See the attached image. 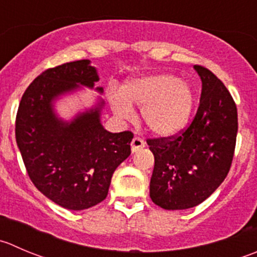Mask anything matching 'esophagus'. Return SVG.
<instances>
[{"mask_svg": "<svg viewBox=\"0 0 257 257\" xmlns=\"http://www.w3.org/2000/svg\"><path fill=\"white\" fill-rule=\"evenodd\" d=\"M146 146V142H144V139H142L141 137H134L133 141H132L131 143V147H132V152H137L139 151V149H142L143 147Z\"/></svg>", "mask_w": 257, "mask_h": 257, "instance_id": "obj_1", "label": "esophagus"}]
</instances>
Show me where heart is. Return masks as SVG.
Masks as SVG:
<instances>
[{
  "label": "heart",
  "mask_w": 257,
  "mask_h": 257,
  "mask_svg": "<svg viewBox=\"0 0 257 257\" xmlns=\"http://www.w3.org/2000/svg\"><path fill=\"white\" fill-rule=\"evenodd\" d=\"M108 99L114 114L121 119L133 115V104L141 106L144 124L163 137L177 134L187 125L195 101L191 88L169 74L129 79L120 93L110 91Z\"/></svg>",
  "instance_id": "obj_1"
}]
</instances>
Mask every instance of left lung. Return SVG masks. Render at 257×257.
Wrapping results in <instances>:
<instances>
[{
    "label": "left lung",
    "instance_id": "8db88e82",
    "mask_svg": "<svg viewBox=\"0 0 257 257\" xmlns=\"http://www.w3.org/2000/svg\"><path fill=\"white\" fill-rule=\"evenodd\" d=\"M202 81L200 105L192 123L177 136L147 139L154 156L149 184L152 201L164 210L202 203L230 171L237 136V108L222 81L195 65Z\"/></svg>",
    "mask_w": 257,
    "mask_h": 257
}]
</instances>
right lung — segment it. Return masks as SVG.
I'll return each mask as SVG.
<instances>
[{"label":"right lung","instance_id":"1","mask_svg":"<svg viewBox=\"0 0 257 257\" xmlns=\"http://www.w3.org/2000/svg\"><path fill=\"white\" fill-rule=\"evenodd\" d=\"M96 81L90 60L47 69L30 84L17 110L16 143L30 179L68 210H86L105 200L114 171L131 154L132 132L110 133L101 125L103 100L70 121L54 111L55 99L80 85L93 89Z\"/></svg>","mask_w":257,"mask_h":257}]
</instances>
